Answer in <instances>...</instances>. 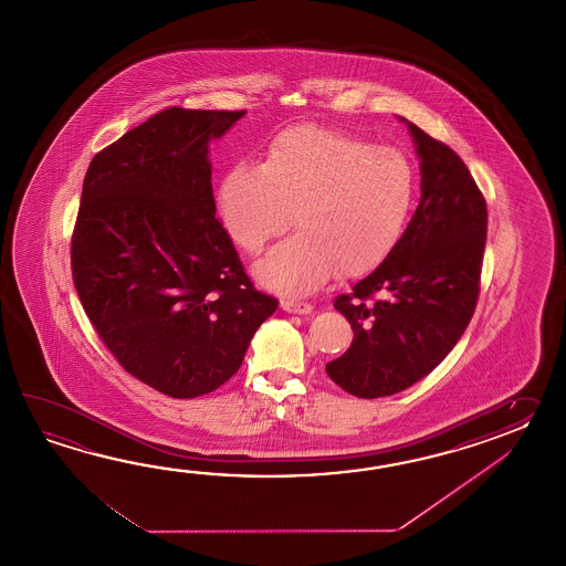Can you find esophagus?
<instances>
[{"label":"esophagus","instance_id":"34e87169","mask_svg":"<svg viewBox=\"0 0 566 566\" xmlns=\"http://www.w3.org/2000/svg\"><path fill=\"white\" fill-rule=\"evenodd\" d=\"M281 307H283V312H289V313H310V312H312V305H310V303H307V301L289 300V297H283V300H281Z\"/></svg>","mask_w":566,"mask_h":566}]
</instances>
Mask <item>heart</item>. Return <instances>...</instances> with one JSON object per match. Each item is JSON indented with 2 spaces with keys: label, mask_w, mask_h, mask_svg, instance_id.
Listing matches in <instances>:
<instances>
[{
  "label": "heart",
  "mask_w": 566,
  "mask_h": 566,
  "mask_svg": "<svg viewBox=\"0 0 566 566\" xmlns=\"http://www.w3.org/2000/svg\"><path fill=\"white\" fill-rule=\"evenodd\" d=\"M415 169L395 147L319 125L279 133L265 164H239L222 180L220 217L234 242L259 254L293 222L300 229L256 265L266 287L307 293L337 271L358 277L385 263L402 237Z\"/></svg>",
  "instance_id": "1"
}]
</instances>
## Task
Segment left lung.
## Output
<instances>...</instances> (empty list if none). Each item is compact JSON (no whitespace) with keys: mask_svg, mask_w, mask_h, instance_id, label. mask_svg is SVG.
<instances>
[{"mask_svg":"<svg viewBox=\"0 0 566 566\" xmlns=\"http://www.w3.org/2000/svg\"><path fill=\"white\" fill-rule=\"evenodd\" d=\"M421 157V202L392 253L334 300L354 332L325 373L349 395H397L439 366L480 297L488 208L449 145L409 123Z\"/></svg>","mask_w":566,"mask_h":566,"instance_id":"obj_1","label":"left lung"}]
</instances>
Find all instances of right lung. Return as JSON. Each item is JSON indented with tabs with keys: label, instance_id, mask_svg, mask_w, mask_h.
<instances>
[{
	"label": "right lung",
	"instance_id": "right-lung-1",
	"mask_svg": "<svg viewBox=\"0 0 566 566\" xmlns=\"http://www.w3.org/2000/svg\"><path fill=\"white\" fill-rule=\"evenodd\" d=\"M242 115L164 108L101 149L83 181L71 239L78 300L123 370L168 397L224 385L277 310L214 217L206 145Z\"/></svg>",
	"mask_w": 566,
	"mask_h": 566
}]
</instances>
